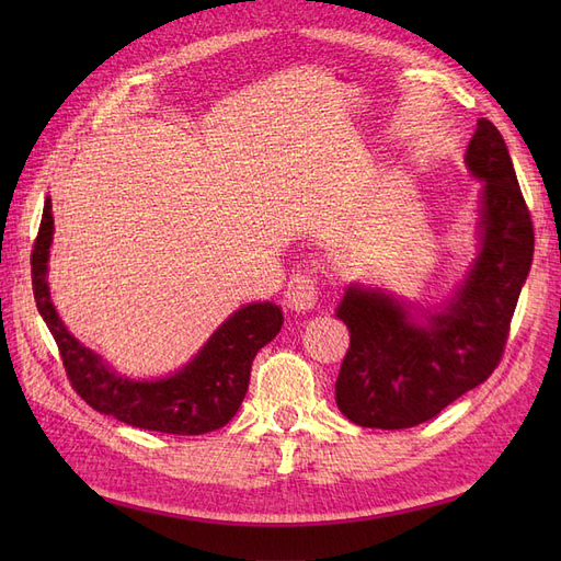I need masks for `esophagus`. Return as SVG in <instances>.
I'll use <instances>...</instances> for the list:
<instances>
[{"label":"esophagus","instance_id":"esophagus-1","mask_svg":"<svg viewBox=\"0 0 561 561\" xmlns=\"http://www.w3.org/2000/svg\"><path fill=\"white\" fill-rule=\"evenodd\" d=\"M287 304H290V309L295 311H311L318 301V285L316 278L307 271H299L287 283Z\"/></svg>","mask_w":561,"mask_h":561}]
</instances>
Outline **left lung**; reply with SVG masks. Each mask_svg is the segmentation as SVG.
<instances>
[{"label":"left lung","mask_w":561,"mask_h":561,"mask_svg":"<svg viewBox=\"0 0 561 561\" xmlns=\"http://www.w3.org/2000/svg\"><path fill=\"white\" fill-rule=\"evenodd\" d=\"M466 165L482 182L480 245L454 295L421 307L353 283L336 307L351 332L336 407L363 428L419 426L501 363L534 260V225L503 135L489 118L478 122Z\"/></svg>","instance_id":"1"}]
</instances>
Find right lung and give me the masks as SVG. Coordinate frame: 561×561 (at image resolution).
Here are the masks:
<instances>
[{
  "label": "right lung",
  "mask_w": 561,
  "mask_h": 561,
  "mask_svg": "<svg viewBox=\"0 0 561 561\" xmlns=\"http://www.w3.org/2000/svg\"><path fill=\"white\" fill-rule=\"evenodd\" d=\"M54 215L46 196L39 233L32 250V290L37 309L54 334L72 388L100 414L135 428L203 435L227 426L248 393L254 355L280 332L283 311L271 301H252L233 311L194 358L163 379H128L70 334L48 293V257Z\"/></svg>",
  "instance_id": "right-lung-1"
}]
</instances>
